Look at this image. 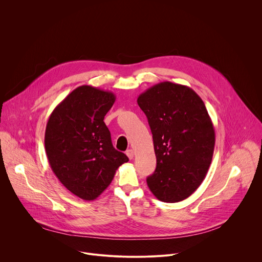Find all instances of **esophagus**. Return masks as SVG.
<instances>
[{
	"mask_svg": "<svg viewBox=\"0 0 262 262\" xmlns=\"http://www.w3.org/2000/svg\"><path fill=\"white\" fill-rule=\"evenodd\" d=\"M126 156L128 157L129 160L134 159V150H133V149H128V150H126Z\"/></svg>",
	"mask_w": 262,
	"mask_h": 262,
	"instance_id": "34e87169",
	"label": "esophagus"
}]
</instances>
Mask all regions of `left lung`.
<instances>
[{
    "instance_id": "left-lung-1",
    "label": "left lung",
    "mask_w": 262,
    "mask_h": 262,
    "mask_svg": "<svg viewBox=\"0 0 262 262\" xmlns=\"http://www.w3.org/2000/svg\"><path fill=\"white\" fill-rule=\"evenodd\" d=\"M137 101L157 157L148 188L163 202L182 201L199 188L212 160L215 136L205 104L190 87L171 82L150 87Z\"/></svg>"
}]
</instances>
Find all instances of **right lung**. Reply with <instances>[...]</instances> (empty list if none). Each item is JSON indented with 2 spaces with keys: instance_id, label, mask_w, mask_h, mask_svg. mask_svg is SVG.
I'll return each instance as SVG.
<instances>
[{
  "instance_id": "right-lung-1",
  "label": "right lung",
  "mask_w": 262,
  "mask_h": 262,
  "mask_svg": "<svg viewBox=\"0 0 262 262\" xmlns=\"http://www.w3.org/2000/svg\"><path fill=\"white\" fill-rule=\"evenodd\" d=\"M116 96L84 85L52 112L45 145L50 166L65 188L83 200L96 199L128 158L116 150L104 116Z\"/></svg>"
}]
</instances>
